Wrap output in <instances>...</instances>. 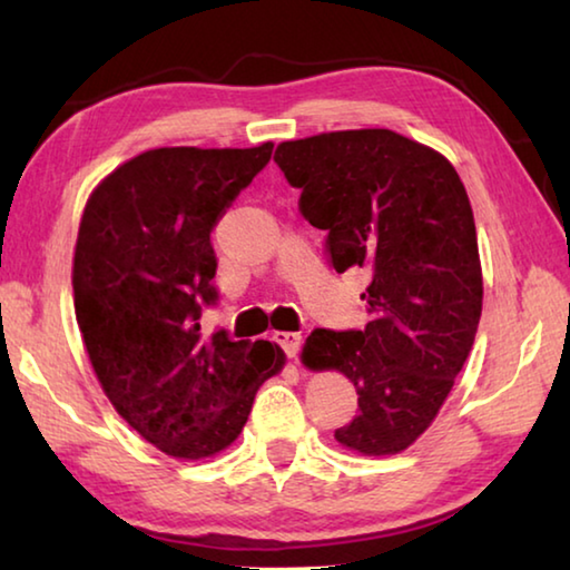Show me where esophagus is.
Returning a JSON list of instances; mask_svg holds the SVG:
<instances>
[{
  "label": "esophagus",
  "instance_id": "1",
  "mask_svg": "<svg viewBox=\"0 0 570 570\" xmlns=\"http://www.w3.org/2000/svg\"><path fill=\"white\" fill-rule=\"evenodd\" d=\"M274 342L282 346L288 360H294L298 350H302V334H294V332H274Z\"/></svg>",
  "mask_w": 570,
  "mask_h": 570
}]
</instances>
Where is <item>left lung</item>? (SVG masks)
<instances>
[{
	"mask_svg": "<svg viewBox=\"0 0 570 570\" xmlns=\"http://www.w3.org/2000/svg\"><path fill=\"white\" fill-rule=\"evenodd\" d=\"M274 160L326 230L336 274H372L364 330H314L304 344L312 370H340L360 394L334 438L394 455L438 417L475 342L482 272L465 186L440 153L384 128L286 140Z\"/></svg>",
	"mask_w": 570,
	"mask_h": 570,
	"instance_id": "left-lung-1",
	"label": "left lung"
}]
</instances>
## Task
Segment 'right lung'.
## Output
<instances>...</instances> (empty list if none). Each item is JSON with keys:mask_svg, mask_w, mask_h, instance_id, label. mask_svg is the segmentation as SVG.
Wrapping results in <instances>:
<instances>
[{"mask_svg": "<svg viewBox=\"0 0 570 570\" xmlns=\"http://www.w3.org/2000/svg\"><path fill=\"white\" fill-rule=\"evenodd\" d=\"M272 150H146L85 206L72 266L85 350L112 407L166 455L200 460L228 448L258 387L284 366L272 342L206 336L198 324L218 298L210 230Z\"/></svg>", "mask_w": 570, "mask_h": 570, "instance_id": "1", "label": "right lung"}]
</instances>
